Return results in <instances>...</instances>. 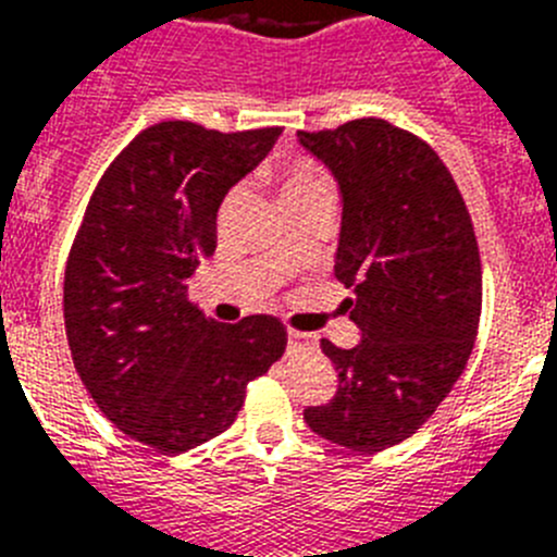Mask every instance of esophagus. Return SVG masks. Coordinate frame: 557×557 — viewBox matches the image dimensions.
<instances>
[{"label": "esophagus", "instance_id": "esophagus-1", "mask_svg": "<svg viewBox=\"0 0 557 557\" xmlns=\"http://www.w3.org/2000/svg\"><path fill=\"white\" fill-rule=\"evenodd\" d=\"M287 346L293 348H314L318 346V337H314V334H307V332H293V329H289L287 332Z\"/></svg>", "mask_w": 557, "mask_h": 557}]
</instances>
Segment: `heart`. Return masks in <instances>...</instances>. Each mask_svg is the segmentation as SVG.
Masks as SVG:
<instances>
[{
    "label": "heart",
    "instance_id": "obj_1",
    "mask_svg": "<svg viewBox=\"0 0 557 557\" xmlns=\"http://www.w3.org/2000/svg\"><path fill=\"white\" fill-rule=\"evenodd\" d=\"M318 186H329L326 178H323V172L314 164H309V161H293V164L284 170L282 198H298V195H304V191L309 189H318Z\"/></svg>",
    "mask_w": 557,
    "mask_h": 557
}]
</instances>
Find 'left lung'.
Here are the masks:
<instances>
[{
    "mask_svg": "<svg viewBox=\"0 0 557 557\" xmlns=\"http://www.w3.org/2000/svg\"><path fill=\"white\" fill-rule=\"evenodd\" d=\"M298 141L339 189L334 275L354 289V348L323 339L337 368L329 405L304 421L332 444L382 451L410 437L449 396L474 348L482 268L451 172L412 133L376 116Z\"/></svg>",
    "mask_w": 557,
    "mask_h": 557,
    "instance_id": "8db88e82",
    "label": "left lung"
}]
</instances>
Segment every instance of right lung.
Wrapping results in <instances>:
<instances>
[{
	"label": "right lung",
	"instance_id": "right-lung-1",
	"mask_svg": "<svg viewBox=\"0 0 557 557\" xmlns=\"http://www.w3.org/2000/svg\"><path fill=\"white\" fill-rule=\"evenodd\" d=\"M278 136L147 127L97 184L69 253L63 321L83 385L108 421L164 455L228 430L250 379L287 346L270 314L231 326L186 298L218 248L220 203Z\"/></svg>",
	"mask_w": 557,
	"mask_h": 557
}]
</instances>
